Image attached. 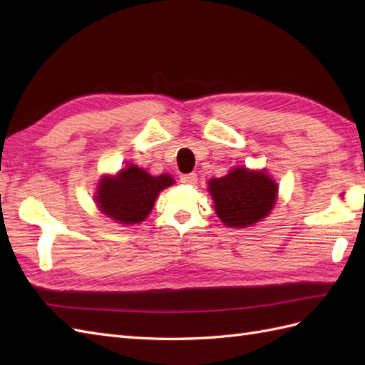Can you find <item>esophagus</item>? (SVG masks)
Wrapping results in <instances>:
<instances>
[{
  "mask_svg": "<svg viewBox=\"0 0 365 365\" xmlns=\"http://www.w3.org/2000/svg\"><path fill=\"white\" fill-rule=\"evenodd\" d=\"M180 182L183 185H196L197 183V175L196 174H185L180 177Z\"/></svg>",
  "mask_w": 365,
  "mask_h": 365,
  "instance_id": "1",
  "label": "esophagus"
}]
</instances>
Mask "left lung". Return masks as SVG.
<instances>
[{
  "mask_svg": "<svg viewBox=\"0 0 365 365\" xmlns=\"http://www.w3.org/2000/svg\"><path fill=\"white\" fill-rule=\"evenodd\" d=\"M277 190V183L265 170L243 166L208 182L215 212L229 227H250L268 216L276 204Z\"/></svg>",
  "mask_w": 365,
  "mask_h": 365,
  "instance_id": "obj_1",
  "label": "left lung"
}]
</instances>
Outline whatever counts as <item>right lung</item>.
Instances as JSON below:
<instances>
[{
	"mask_svg": "<svg viewBox=\"0 0 365 365\" xmlns=\"http://www.w3.org/2000/svg\"><path fill=\"white\" fill-rule=\"evenodd\" d=\"M173 183L174 178L168 174L155 177L136 165H128L118 175H105L100 180L96 204L108 218L131 226L149 216L160 191Z\"/></svg>",
	"mask_w": 365,
	"mask_h": 365,
	"instance_id": "1",
	"label": "right lung"
}]
</instances>
